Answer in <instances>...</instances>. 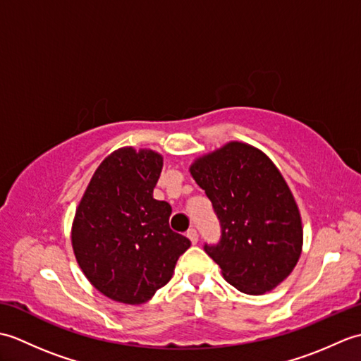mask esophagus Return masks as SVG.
I'll use <instances>...</instances> for the list:
<instances>
[{"mask_svg": "<svg viewBox=\"0 0 361 361\" xmlns=\"http://www.w3.org/2000/svg\"><path fill=\"white\" fill-rule=\"evenodd\" d=\"M188 239L190 240V242H192L194 245L198 242V234H197V231H195V229H189V231H188Z\"/></svg>", "mask_w": 361, "mask_h": 361, "instance_id": "esophagus-1", "label": "esophagus"}]
</instances>
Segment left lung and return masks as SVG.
Here are the masks:
<instances>
[{
	"mask_svg": "<svg viewBox=\"0 0 361 361\" xmlns=\"http://www.w3.org/2000/svg\"><path fill=\"white\" fill-rule=\"evenodd\" d=\"M189 172L221 225L217 245H204L225 281L247 295L271 291L293 271L302 251V221L279 169L242 141L194 159Z\"/></svg>",
	"mask_w": 361,
	"mask_h": 361,
	"instance_id": "obj_1",
	"label": "left lung"
}]
</instances>
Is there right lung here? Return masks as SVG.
Segmentation results:
<instances>
[{"mask_svg":"<svg viewBox=\"0 0 361 361\" xmlns=\"http://www.w3.org/2000/svg\"><path fill=\"white\" fill-rule=\"evenodd\" d=\"M161 171L163 155L155 150H114L96 169L75 209V260L91 286L113 301L147 302L190 247L169 226L171 204L153 198Z\"/></svg>","mask_w":361,"mask_h":361,"instance_id":"1","label":"right lung"}]
</instances>
